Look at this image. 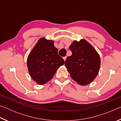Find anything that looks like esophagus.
Returning a JSON list of instances; mask_svg holds the SVG:
<instances>
[{
	"instance_id": "obj_1",
	"label": "esophagus",
	"mask_w": 121,
	"mask_h": 121,
	"mask_svg": "<svg viewBox=\"0 0 121 121\" xmlns=\"http://www.w3.org/2000/svg\"><path fill=\"white\" fill-rule=\"evenodd\" d=\"M63 59H64V60L65 61V60H66V59H67V56H64V57H63Z\"/></svg>"
}]
</instances>
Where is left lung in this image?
Segmentation results:
<instances>
[{
  "mask_svg": "<svg viewBox=\"0 0 121 121\" xmlns=\"http://www.w3.org/2000/svg\"><path fill=\"white\" fill-rule=\"evenodd\" d=\"M72 55L65 61V66L73 80L81 85L91 83L97 76L100 58L97 51L87 41H74L69 46Z\"/></svg>",
  "mask_w": 121,
  "mask_h": 121,
  "instance_id": "8db88e82",
  "label": "left lung"
}]
</instances>
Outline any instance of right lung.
Segmentation results:
<instances>
[{
    "instance_id": "right-lung-1",
    "label": "right lung",
    "mask_w": 121,
    "mask_h": 121,
    "mask_svg": "<svg viewBox=\"0 0 121 121\" xmlns=\"http://www.w3.org/2000/svg\"><path fill=\"white\" fill-rule=\"evenodd\" d=\"M54 42L40 38L29 55L27 67L30 76L36 82L43 85L54 76L56 70L65 63L58 54Z\"/></svg>"
}]
</instances>
